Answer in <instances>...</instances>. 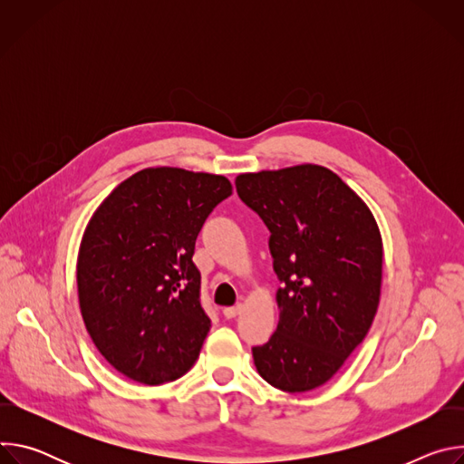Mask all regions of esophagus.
Returning a JSON list of instances; mask_svg holds the SVG:
<instances>
[{
  "label": "esophagus",
  "instance_id": "obj_1",
  "mask_svg": "<svg viewBox=\"0 0 464 464\" xmlns=\"http://www.w3.org/2000/svg\"><path fill=\"white\" fill-rule=\"evenodd\" d=\"M240 312H242V304H240V303H238V304H235V306H226V308L222 310L224 317H227V319H233V317H237Z\"/></svg>",
  "mask_w": 464,
  "mask_h": 464
}]
</instances>
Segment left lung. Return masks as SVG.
<instances>
[{
	"label": "left lung",
	"mask_w": 464,
	"mask_h": 464,
	"mask_svg": "<svg viewBox=\"0 0 464 464\" xmlns=\"http://www.w3.org/2000/svg\"><path fill=\"white\" fill-rule=\"evenodd\" d=\"M240 200L270 229L279 324L253 347L258 374L304 392L333 378L372 324L382 237L362 198L319 165L240 174Z\"/></svg>",
	"instance_id": "8db88e82"
}]
</instances>
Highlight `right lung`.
I'll return each mask as SVG.
<instances>
[{
  "mask_svg": "<svg viewBox=\"0 0 464 464\" xmlns=\"http://www.w3.org/2000/svg\"><path fill=\"white\" fill-rule=\"evenodd\" d=\"M231 192L224 176L145 169L92 217L77 262L81 312L99 353L126 378L172 382L200 354L211 319L194 244Z\"/></svg>",
  "mask_w": 464,
  "mask_h": 464,
  "instance_id": "right-lung-1",
  "label": "right lung"
}]
</instances>
